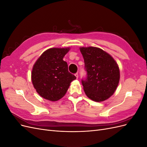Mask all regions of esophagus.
<instances>
[{
    "label": "esophagus",
    "instance_id": "1",
    "mask_svg": "<svg viewBox=\"0 0 147 147\" xmlns=\"http://www.w3.org/2000/svg\"><path fill=\"white\" fill-rule=\"evenodd\" d=\"M75 77H76V78H78V73H76L75 74Z\"/></svg>",
    "mask_w": 147,
    "mask_h": 147
}]
</instances>
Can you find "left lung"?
Returning a JSON list of instances; mask_svg holds the SVG:
<instances>
[{"label": "left lung", "mask_w": 147, "mask_h": 147, "mask_svg": "<svg viewBox=\"0 0 147 147\" xmlns=\"http://www.w3.org/2000/svg\"><path fill=\"white\" fill-rule=\"evenodd\" d=\"M87 77L82 83L86 95L96 102L105 100L113 94L119 81L117 62L109 53L97 47L80 48Z\"/></svg>", "instance_id": "8db88e82"}]
</instances>
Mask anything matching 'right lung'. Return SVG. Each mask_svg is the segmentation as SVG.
I'll return each mask as SVG.
<instances>
[{
    "instance_id": "1",
    "label": "right lung",
    "mask_w": 147,
    "mask_h": 147,
    "mask_svg": "<svg viewBox=\"0 0 147 147\" xmlns=\"http://www.w3.org/2000/svg\"><path fill=\"white\" fill-rule=\"evenodd\" d=\"M69 48H52L44 51L34 64L31 79L34 88L43 98L58 100L65 94L70 83L76 79L68 70L63 57Z\"/></svg>"
}]
</instances>
